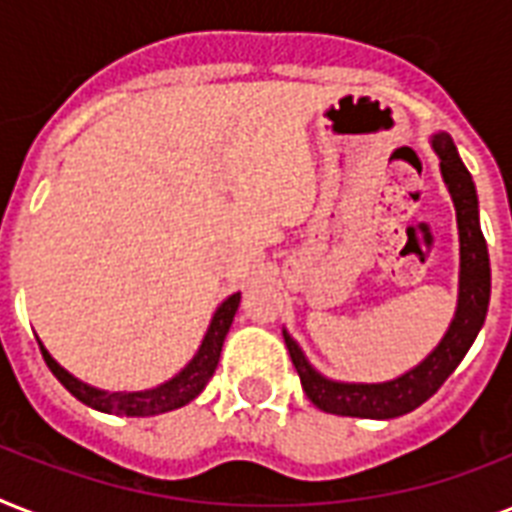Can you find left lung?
<instances>
[{
  "mask_svg": "<svg viewBox=\"0 0 512 512\" xmlns=\"http://www.w3.org/2000/svg\"><path fill=\"white\" fill-rule=\"evenodd\" d=\"M433 151L441 159V175L452 193L460 228V300L449 332L438 342L422 364L388 382H335L327 380L308 364L303 350L284 332L289 356L295 364L305 396L319 406L321 412L342 417H364V420H393L425 404L457 369L476 335L484 327L492 295V268L489 249L478 223V196L473 177L465 170L454 140L446 132L433 135Z\"/></svg>",
  "mask_w": 512,
  "mask_h": 512,
  "instance_id": "8db88e82",
  "label": "left lung"
}]
</instances>
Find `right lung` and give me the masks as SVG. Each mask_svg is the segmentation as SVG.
I'll return each mask as SVG.
<instances>
[{"label": "right lung", "mask_w": 512, "mask_h": 512, "mask_svg": "<svg viewBox=\"0 0 512 512\" xmlns=\"http://www.w3.org/2000/svg\"><path fill=\"white\" fill-rule=\"evenodd\" d=\"M241 295H231L220 308L215 311L212 321H209V329L204 340H201L199 353L191 358V364L185 366L183 372L175 374L172 380H167L159 388L151 390H138V393H108V390H98L92 385H84L82 380H76L74 374H68L63 366L55 361V358L47 353L42 342V356L50 366V372L60 380V385L76 396L82 404L98 409V412L108 414H124V417H151V414L172 412V409H180L188 401L199 396L204 385L212 380V374L217 369V361H220V350H223V340L228 335V329L233 324V316L239 311Z\"/></svg>", "instance_id": "1"}]
</instances>
